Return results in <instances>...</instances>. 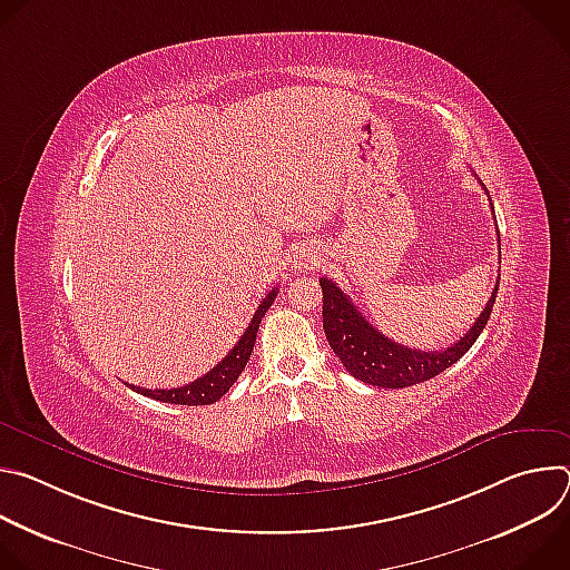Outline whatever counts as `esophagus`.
Wrapping results in <instances>:
<instances>
[{"label":"esophagus","instance_id":"34e87169","mask_svg":"<svg viewBox=\"0 0 570 570\" xmlns=\"http://www.w3.org/2000/svg\"><path fill=\"white\" fill-rule=\"evenodd\" d=\"M302 264H304V266H306V268H308V264H315V257H311V259H308V257H306V259H304V262H302ZM297 268H299V266H297Z\"/></svg>","mask_w":570,"mask_h":570}]
</instances>
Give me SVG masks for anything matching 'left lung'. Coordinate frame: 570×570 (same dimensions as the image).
Segmentation results:
<instances>
[{
	"label": "left lung",
	"instance_id": "obj_1",
	"mask_svg": "<svg viewBox=\"0 0 570 570\" xmlns=\"http://www.w3.org/2000/svg\"><path fill=\"white\" fill-rule=\"evenodd\" d=\"M494 209V207H492ZM501 243V236H499ZM501 282V275H499ZM497 282V284H499ZM322 286V330L327 341L347 372L370 385L376 387H409L422 381H429L460 361L469 347L478 341L484 330L487 320L492 315V306L497 302L499 286H494L490 302L473 322V327L451 347L422 352L413 347H403L387 336H383L376 327L363 317V313L354 306V302L327 277H320Z\"/></svg>",
	"mask_w": 570,
	"mask_h": 570
}]
</instances>
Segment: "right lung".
<instances>
[{"label":"right lung","mask_w":570,"mask_h":570,"mask_svg":"<svg viewBox=\"0 0 570 570\" xmlns=\"http://www.w3.org/2000/svg\"><path fill=\"white\" fill-rule=\"evenodd\" d=\"M275 297H277V288H273L264 297V302L257 306V311H255V315H253V320L248 324V330L243 332L240 341L232 347V352L214 370H209L205 376L196 379L194 383H187V385H180V387H171V390H157V387L153 390V387H137V385H130V390L144 394V396H150L155 401L178 403V405H207V403H216L234 385V381L238 379L243 367L248 365L253 347H255V341H257L262 317L266 315V311L271 308Z\"/></svg>","instance_id":"1"}]
</instances>
